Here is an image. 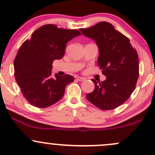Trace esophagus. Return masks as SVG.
Masks as SVG:
<instances>
[{
    "mask_svg": "<svg viewBox=\"0 0 155 155\" xmlns=\"http://www.w3.org/2000/svg\"><path fill=\"white\" fill-rule=\"evenodd\" d=\"M85 79H86L85 78L80 77V76H77V77H76V80H78L79 81H84Z\"/></svg>",
    "mask_w": 155,
    "mask_h": 155,
    "instance_id": "34e87169",
    "label": "esophagus"
}]
</instances>
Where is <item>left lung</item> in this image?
<instances>
[{
    "instance_id": "left-lung-1",
    "label": "left lung",
    "mask_w": 155,
    "mask_h": 155,
    "mask_svg": "<svg viewBox=\"0 0 155 155\" xmlns=\"http://www.w3.org/2000/svg\"><path fill=\"white\" fill-rule=\"evenodd\" d=\"M79 31L95 41L99 51L97 64L106 76L101 82L92 79L95 89L87 98L101 110L114 109L123 104L136 88L139 72L138 54L129 39L108 22H100Z\"/></svg>"
}]
</instances>
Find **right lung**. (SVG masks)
Here are the masks:
<instances>
[{"instance_id":"right-lung-1","label":"right lung","mask_w":155,"mask_h":155,"mask_svg":"<svg viewBox=\"0 0 155 155\" xmlns=\"http://www.w3.org/2000/svg\"><path fill=\"white\" fill-rule=\"evenodd\" d=\"M80 35L77 30L45 25L22 44L14 61L15 76L29 104L47 108L63 97L65 87L74 78L68 74L60 76L57 74L52 77V63L63 58L68 42Z\"/></svg>"}]
</instances>
